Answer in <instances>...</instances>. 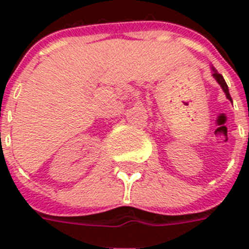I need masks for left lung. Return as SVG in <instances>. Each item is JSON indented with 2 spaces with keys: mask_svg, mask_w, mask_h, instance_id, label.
Segmentation results:
<instances>
[{
  "mask_svg": "<svg viewBox=\"0 0 249 249\" xmlns=\"http://www.w3.org/2000/svg\"><path fill=\"white\" fill-rule=\"evenodd\" d=\"M213 77L217 80V83L220 84L221 88L224 89L225 94H226V97H228V99H230L231 101V97H230V93H229V88H228V84H226V81L224 80V77H222V75L221 73H218V72L213 68Z\"/></svg>",
  "mask_w": 249,
  "mask_h": 249,
  "instance_id": "left-lung-1",
  "label": "left lung"
}]
</instances>
